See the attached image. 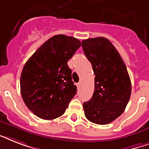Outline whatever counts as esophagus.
<instances>
[{
	"instance_id": "esophagus-1",
	"label": "esophagus",
	"mask_w": 149,
	"mask_h": 149,
	"mask_svg": "<svg viewBox=\"0 0 149 149\" xmlns=\"http://www.w3.org/2000/svg\"><path fill=\"white\" fill-rule=\"evenodd\" d=\"M80 86H81V83H77V88H79V87H80Z\"/></svg>"
}]
</instances>
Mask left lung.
I'll return each mask as SVG.
<instances>
[{
  "instance_id": "8db88e82",
  "label": "left lung",
  "mask_w": 149,
  "mask_h": 149,
  "mask_svg": "<svg viewBox=\"0 0 149 149\" xmlns=\"http://www.w3.org/2000/svg\"><path fill=\"white\" fill-rule=\"evenodd\" d=\"M82 47L95 75L93 95L83 103L85 116L92 123L106 125L124 112L131 95L130 77L120 54L108 39L84 40Z\"/></svg>"
}]
</instances>
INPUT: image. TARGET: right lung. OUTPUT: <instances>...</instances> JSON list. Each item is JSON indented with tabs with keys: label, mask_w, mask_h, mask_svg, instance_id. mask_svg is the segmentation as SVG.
<instances>
[{
	"label": "right lung",
	"mask_w": 149,
	"mask_h": 149,
	"mask_svg": "<svg viewBox=\"0 0 149 149\" xmlns=\"http://www.w3.org/2000/svg\"><path fill=\"white\" fill-rule=\"evenodd\" d=\"M80 46L77 38L55 35L24 65L20 93L27 108L39 118L51 120L61 116L77 94L67 62Z\"/></svg>",
	"instance_id": "right-lung-1"
}]
</instances>
